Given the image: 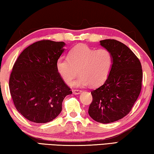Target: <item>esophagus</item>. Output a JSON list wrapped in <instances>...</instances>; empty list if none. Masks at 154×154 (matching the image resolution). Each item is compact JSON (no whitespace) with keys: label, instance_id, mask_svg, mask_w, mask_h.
I'll return each mask as SVG.
<instances>
[{"label":"esophagus","instance_id":"1","mask_svg":"<svg viewBox=\"0 0 154 154\" xmlns=\"http://www.w3.org/2000/svg\"><path fill=\"white\" fill-rule=\"evenodd\" d=\"M72 93L74 94H79L82 93V90H72Z\"/></svg>","mask_w":154,"mask_h":154}]
</instances>
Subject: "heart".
I'll return each mask as SVG.
<instances>
[{"mask_svg":"<svg viewBox=\"0 0 154 154\" xmlns=\"http://www.w3.org/2000/svg\"><path fill=\"white\" fill-rule=\"evenodd\" d=\"M113 64L110 52L105 49L97 50L85 45L75 47L68 57H60L56 67L58 75L68 84H71L79 71L81 75L73 83L75 87L98 86L108 77Z\"/></svg>","mask_w":154,"mask_h":154,"instance_id":"1","label":"heart"}]
</instances>
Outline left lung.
I'll list each match as a JSON object with an SVG mask.
<instances>
[{
    "mask_svg": "<svg viewBox=\"0 0 154 154\" xmlns=\"http://www.w3.org/2000/svg\"><path fill=\"white\" fill-rule=\"evenodd\" d=\"M100 45L110 52L113 64L105 82L91 92L88 113L96 122L109 124L131 111L141 90L143 71L139 60L124 43L105 39Z\"/></svg>",
    "mask_w": 154,
    "mask_h": 154,
    "instance_id": "1",
    "label": "left lung"
}]
</instances>
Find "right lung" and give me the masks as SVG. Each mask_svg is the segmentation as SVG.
<instances>
[{"mask_svg":"<svg viewBox=\"0 0 154 154\" xmlns=\"http://www.w3.org/2000/svg\"><path fill=\"white\" fill-rule=\"evenodd\" d=\"M64 42L43 40L26 48L13 67L9 90L14 105L26 119L44 124L62 111L71 89L57 72L56 64L64 51Z\"/></svg>","mask_w":154,"mask_h":154,"instance_id":"obj_1","label":"right lung"}]
</instances>
